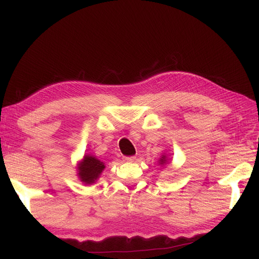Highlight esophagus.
I'll return each mask as SVG.
<instances>
[{
    "label": "esophagus",
    "mask_w": 259,
    "mask_h": 259,
    "mask_svg": "<svg viewBox=\"0 0 259 259\" xmlns=\"http://www.w3.org/2000/svg\"><path fill=\"white\" fill-rule=\"evenodd\" d=\"M136 160V156H124L123 161L124 162H134Z\"/></svg>",
    "instance_id": "esophagus-1"
}]
</instances>
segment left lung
<instances>
[{
  "mask_svg": "<svg viewBox=\"0 0 259 259\" xmlns=\"http://www.w3.org/2000/svg\"><path fill=\"white\" fill-rule=\"evenodd\" d=\"M167 162V158H166V155H162V157L160 158V162H158V163H160L161 165H164L165 163H166Z\"/></svg>",
  "mask_w": 259,
  "mask_h": 259,
  "instance_id": "8db88e82",
  "label": "left lung"
}]
</instances>
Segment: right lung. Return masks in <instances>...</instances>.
Returning a JSON list of instances; mask_svg holds the SVG:
<instances>
[{
  "label": "right lung",
  "instance_id": "add662e5",
  "mask_svg": "<svg viewBox=\"0 0 259 259\" xmlns=\"http://www.w3.org/2000/svg\"><path fill=\"white\" fill-rule=\"evenodd\" d=\"M105 168V164L93 155H85L77 166V175L81 182L86 185L94 184L101 176Z\"/></svg>",
  "mask_w": 259,
  "mask_h": 259
}]
</instances>
